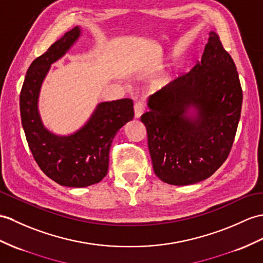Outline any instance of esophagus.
<instances>
[{"label":"esophagus","instance_id":"1","mask_svg":"<svg viewBox=\"0 0 263 263\" xmlns=\"http://www.w3.org/2000/svg\"><path fill=\"white\" fill-rule=\"evenodd\" d=\"M144 109H145V105L143 102L139 101L136 103V105H134V115H136L137 119H139L144 113Z\"/></svg>","mask_w":263,"mask_h":263}]
</instances>
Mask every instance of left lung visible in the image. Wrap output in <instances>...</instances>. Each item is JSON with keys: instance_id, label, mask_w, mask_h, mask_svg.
Segmentation results:
<instances>
[{"instance_id": "1", "label": "left lung", "mask_w": 263, "mask_h": 263, "mask_svg": "<svg viewBox=\"0 0 263 263\" xmlns=\"http://www.w3.org/2000/svg\"><path fill=\"white\" fill-rule=\"evenodd\" d=\"M242 100L233 59L211 31L200 62L151 95L141 117L159 179L185 186L214 174L233 144Z\"/></svg>"}]
</instances>
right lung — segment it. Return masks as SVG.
I'll return each mask as SVG.
<instances>
[{"mask_svg":"<svg viewBox=\"0 0 263 263\" xmlns=\"http://www.w3.org/2000/svg\"><path fill=\"white\" fill-rule=\"evenodd\" d=\"M81 35V27L72 28L34 59L20 94L21 122L34 160L57 184L75 188L97 184L106 176L115 134L134 117L132 100L122 99L97 104L86 123L67 136L45 126L38 105L42 83L51 65L63 58Z\"/></svg>","mask_w":263,"mask_h":263,"instance_id":"1","label":"right lung"}]
</instances>
